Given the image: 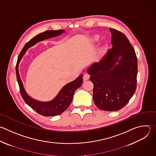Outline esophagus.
Here are the masks:
<instances>
[{"label":"esophagus","mask_w":156,"mask_h":156,"mask_svg":"<svg viewBox=\"0 0 156 156\" xmlns=\"http://www.w3.org/2000/svg\"><path fill=\"white\" fill-rule=\"evenodd\" d=\"M89 77H90V76H89V74H87V73L84 74V76H83V81H86V80H89Z\"/></svg>","instance_id":"esophagus-1"}]
</instances>
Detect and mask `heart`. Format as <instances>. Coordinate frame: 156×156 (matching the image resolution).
I'll return each instance as SVG.
<instances>
[{"instance_id":"heart-1","label":"heart","mask_w":156,"mask_h":156,"mask_svg":"<svg viewBox=\"0 0 156 156\" xmlns=\"http://www.w3.org/2000/svg\"><path fill=\"white\" fill-rule=\"evenodd\" d=\"M94 40H96V41H97V40H98V37H97V36H95V37H94Z\"/></svg>"}]
</instances>
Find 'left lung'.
Instances as JSON below:
<instances>
[{
    "instance_id": "8db88e82",
    "label": "left lung",
    "mask_w": 156,
    "mask_h": 156,
    "mask_svg": "<svg viewBox=\"0 0 156 156\" xmlns=\"http://www.w3.org/2000/svg\"><path fill=\"white\" fill-rule=\"evenodd\" d=\"M113 47L98 62L87 69L94 84L93 100L100 110L114 112L123 108L136 88L137 58L126 36L110 28Z\"/></svg>"
}]
</instances>
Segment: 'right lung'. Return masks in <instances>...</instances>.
Returning a JSON list of instances; mask_svg holds the SVG:
<instances>
[{"label": "right lung", "instance_id": "1", "mask_svg": "<svg viewBox=\"0 0 156 156\" xmlns=\"http://www.w3.org/2000/svg\"><path fill=\"white\" fill-rule=\"evenodd\" d=\"M64 32H65V30L61 29L58 30H51L37 35L25 44L19 55L16 66L17 81L20 86V93L23 100L34 110L44 116H57L61 115L68 108L72 103L75 90L81 86V83H83V75H80L76 80L65 85L53 100L49 101H40L32 98L26 93L19 74V63L28 48L43 40L58 36Z\"/></svg>", "mask_w": 156, "mask_h": 156}]
</instances>
